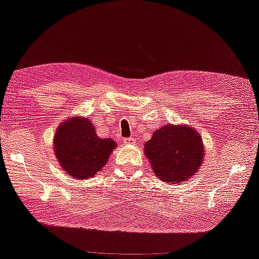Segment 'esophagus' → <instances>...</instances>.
Listing matches in <instances>:
<instances>
[{
	"label": "esophagus",
	"instance_id": "1",
	"mask_svg": "<svg viewBox=\"0 0 259 259\" xmlns=\"http://www.w3.org/2000/svg\"><path fill=\"white\" fill-rule=\"evenodd\" d=\"M123 142H124V144L133 145V144H135V142H136V140H135L134 137H130V138H124V140H123Z\"/></svg>",
	"mask_w": 259,
	"mask_h": 259
}]
</instances>
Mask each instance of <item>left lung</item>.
I'll list each match as a JSON object with an SVG mask.
<instances>
[{
    "instance_id": "left-lung-1",
    "label": "left lung",
    "mask_w": 259,
    "mask_h": 259,
    "mask_svg": "<svg viewBox=\"0 0 259 259\" xmlns=\"http://www.w3.org/2000/svg\"><path fill=\"white\" fill-rule=\"evenodd\" d=\"M153 173L167 184L191 179L204 160L202 137L193 126L165 124L144 144Z\"/></svg>"
}]
</instances>
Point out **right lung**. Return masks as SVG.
<instances>
[{
	"label": "right lung",
	"mask_w": 259,
	"mask_h": 259,
	"mask_svg": "<svg viewBox=\"0 0 259 259\" xmlns=\"http://www.w3.org/2000/svg\"><path fill=\"white\" fill-rule=\"evenodd\" d=\"M116 143L100 138L90 118L73 115L61 122L53 138V151L60 167L71 178H93L101 171Z\"/></svg>",
	"instance_id": "add662e5"
}]
</instances>
